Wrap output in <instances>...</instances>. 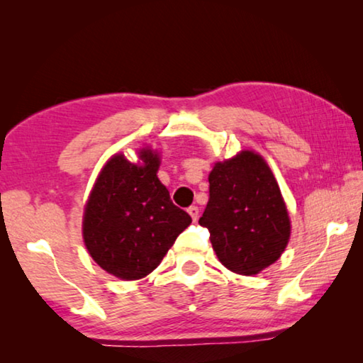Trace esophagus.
Wrapping results in <instances>:
<instances>
[{"mask_svg":"<svg viewBox=\"0 0 363 363\" xmlns=\"http://www.w3.org/2000/svg\"><path fill=\"white\" fill-rule=\"evenodd\" d=\"M187 213L190 214V216H192V219H194V220H196V219H199V206H195V205H192V206H189V210H187Z\"/></svg>","mask_w":363,"mask_h":363,"instance_id":"34e87169","label":"esophagus"}]
</instances>
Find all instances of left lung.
I'll return each mask as SVG.
<instances>
[{
    "instance_id": "8db88e82",
    "label": "left lung",
    "mask_w": 363,
    "mask_h": 363,
    "mask_svg": "<svg viewBox=\"0 0 363 363\" xmlns=\"http://www.w3.org/2000/svg\"><path fill=\"white\" fill-rule=\"evenodd\" d=\"M200 225L210 230L218 259L235 274L255 275L279 259L290 218L279 184L261 155L243 150L214 164Z\"/></svg>"
}]
</instances>
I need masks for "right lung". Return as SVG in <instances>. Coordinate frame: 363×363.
<instances>
[{"instance_id":"right-lung-1","label":"right lung","mask_w":363,"mask_h":363,"mask_svg":"<svg viewBox=\"0 0 363 363\" xmlns=\"http://www.w3.org/2000/svg\"><path fill=\"white\" fill-rule=\"evenodd\" d=\"M139 158L140 164L128 162L121 153L108 160L83 218V238L91 257L123 280L149 275L192 223L157 177V153L143 149Z\"/></svg>"}]
</instances>
